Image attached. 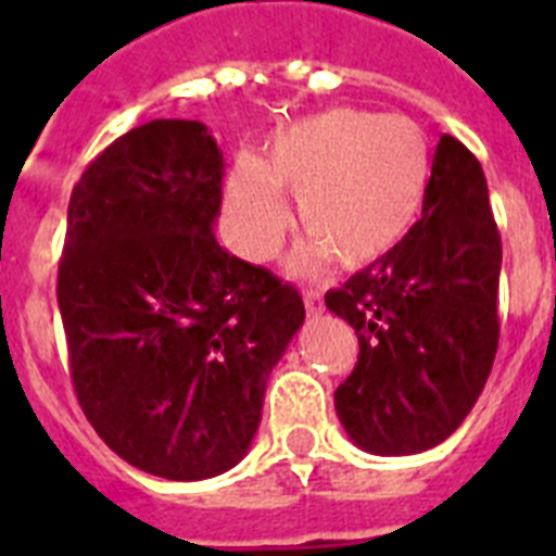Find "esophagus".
<instances>
[{
    "instance_id": "esophagus-1",
    "label": "esophagus",
    "mask_w": 556,
    "mask_h": 556,
    "mask_svg": "<svg viewBox=\"0 0 556 556\" xmlns=\"http://www.w3.org/2000/svg\"><path fill=\"white\" fill-rule=\"evenodd\" d=\"M303 303H306V312L312 314V317H317V314H323V294L320 292H314V289H306L303 292Z\"/></svg>"
}]
</instances>
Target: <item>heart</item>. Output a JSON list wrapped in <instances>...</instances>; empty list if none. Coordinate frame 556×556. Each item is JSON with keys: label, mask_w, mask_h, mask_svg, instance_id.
I'll list each match as a JSON object with an SVG mask.
<instances>
[{"label": "heart", "mask_w": 556, "mask_h": 556, "mask_svg": "<svg viewBox=\"0 0 556 556\" xmlns=\"http://www.w3.org/2000/svg\"><path fill=\"white\" fill-rule=\"evenodd\" d=\"M431 180L424 130L406 116L331 108L281 127L267 159H239L225 184V225L250 262L273 258L289 225L283 198L312 244L294 255L308 275L331 255L339 267L381 262L420 219Z\"/></svg>", "instance_id": "heart-1"}]
</instances>
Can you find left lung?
<instances>
[{
	"label": "left lung",
	"instance_id": "left-lung-1",
	"mask_svg": "<svg viewBox=\"0 0 556 556\" xmlns=\"http://www.w3.org/2000/svg\"><path fill=\"white\" fill-rule=\"evenodd\" d=\"M498 275L484 172L468 147L443 136L412 233L326 294L358 337L356 367L333 392L353 445L406 456L459 429L493 370Z\"/></svg>",
	"mask_w": 556,
	"mask_h": 556
}]
</instances>
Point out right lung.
<instances>
[{
	"instance_id": "right-lung-1",
	"label": "right lung",
	"mask_w": 556,
	"mask_h": 556,
	"mask_svg": "<svg viewBox=\"0 0 556 556\" xmlns=\"http://www.w3.org/2000/svg\"><path fill=\"white\" fill-rule=\"evenodd\" d=\"M223 175L203 122L152 119L68 200L58 306L77 401L113 454L172 481L242 462L306 317L298 289L219 248Z\"/></svg>"
}]
</instances>
